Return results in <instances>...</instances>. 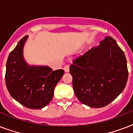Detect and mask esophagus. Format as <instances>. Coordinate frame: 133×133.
<instances>
[{"instance_id":"obj_1","label":"esophagus","mask_w":133,"mask_h":133,"mask_svg":"<svg viewBox=\"0 0 133 133\" xmlns=\"http://www.w3.org/2000/svg\"><path fill=\"white\" fill-rule=\"evenodd\" d=\"M63 70L65 72H69V71H70V69H69V65H66L63 68Z\"/></svg>"}]
</instances>
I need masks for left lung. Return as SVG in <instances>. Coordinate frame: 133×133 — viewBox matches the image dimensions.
Wrapping results in <instances>:
<instances>
[{
  "instance_id": "8db88e82",
  "label": "left lung",
  "mask_w": 133,
  "mask_h": 133,
  "mask_svg": "<svg viewBox=\"0 0 133 133\" xmlns=\"http://www.w3.org/2000/svg\"><path fill=\"white\" fill-rule=\"evenodd\" d=\"M70 73L77 99L97 108L113 101L125 88L128 77L124 52L110 36L75 58Z\"/></svg>"
}]
</instances>
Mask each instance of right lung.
Here are the masks:
<instances>
[{
  "mask_svg": "<svg viewBox=\"0 0 133 133\" xmlns=\"http://www.w3.org/2000/svg\"><path fill=\"white\" fill-rule=\"evenodd\" d=\"M24 36L9 54L6 63L5 83L11 96L30 109H41L52 99L55 86L64 75L63 70L48 66L29 65L23 57Z\"/></svg>",
  "mask_w": 133,
  "mask_h": 133,
  "instance_id": "1",
  "label": "right lung"
}]
</instances>
